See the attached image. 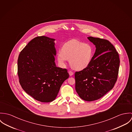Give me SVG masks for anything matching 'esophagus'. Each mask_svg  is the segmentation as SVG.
Instances as JSON below:
<instances>
[{"mask_svg":"<svg viewBox=\"0 0 132 132\" xmlns=\"http://www.w3.org/2000/svg\"><path fill=\"white\" fill-rule=\"evenodd\" d=\"M69 75L70 76H71L73 75V74H74V73L72 72V71H70L69 72Z\"/></svg>","mask_w":132,"mask_h":132,"instance_id":"34e87169","label":"esophagus"}]
</instances>
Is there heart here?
<instances>
[{"label":"heart","instance_id":"b5f03b06","mask_svg":"<svg viewBox=\"0 0 132 132\" xmlns=\"http://www.w3.org/2000/svg\"><path fill=\"white\" fill-rule=\"evenodd\" d=\"M94 55V49L92 45L74 39L64 44L61 50L57 53V60L61 65L69 60L73 69L81 71L90 65Z\"/></svg>","mask_w":132,"mask_h":132}]
</instances>
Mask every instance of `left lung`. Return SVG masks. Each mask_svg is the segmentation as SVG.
<instances>
[{
  "mask_svg": "<svg viewBox=\"0 0 132 132\" xmlns=\"http://www.w3.org/2000/svg\"><path fill=\"white\" fill-rule=\"evenodd\" d=\"M96 47L93 60L86 69L76 72L75 89L82 100H97L114 87L118 74L119 57L108 40L88 37Z\"/></svg>",
  "mask_w": 132,
  "mask_h": 132,
  "instance_id": "obj_1",
  "label": "left lung"
}]
</instances>
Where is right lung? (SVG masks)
Listing matches in <instances>:
<instances>
[{
    "mask_svg": "<svg viewBox=\"0 0 132 132\" xmlns=\"http://www.w3.org/2000/svg\"><path fill=\"white\" fill-rule=\"evenodd\" d=\"M55 39L37 37L21 51L18 59V75L23 90L35 100L54 101L63 82L69 77L66 69L56 66Z\"/></svg>",
    "mask_w": 132,
    "mask_h": 132,
    "instance_id": "right-lung-1",
    "label": "right lung"
}]
</instances>
